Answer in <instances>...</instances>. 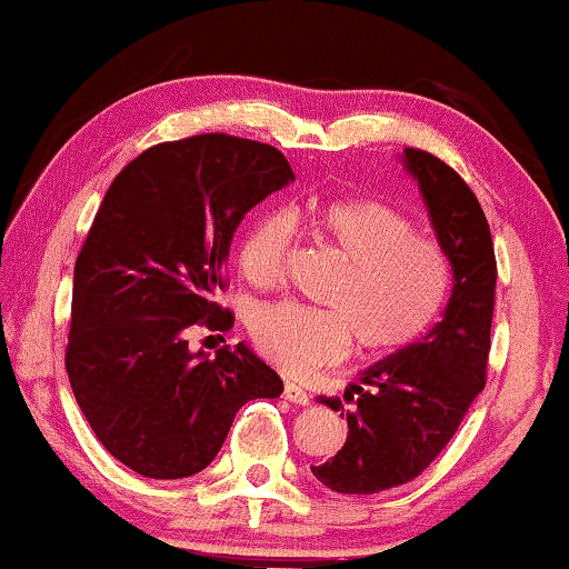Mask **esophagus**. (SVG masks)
Returning <instances> with one entry per match:
<instances>
[{"label": "esophagus", "mask_w": 569, "mask_h": 569, "mask_svg": "<svg viewBox=\"0 0 569 569\" xmlns=\"http://www.w3.org/2000/svg\"><path fill=\"white\" fill-rule=\"evenodd\" d=\"M283 398L293 405H303V408L311 402L309 392H306L299 382H291V380H288L283 387Z\"/></svg>", "instance_id": "esophagus-1"}]
</instances>
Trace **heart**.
I'll list each match as a JSON object with an SVG mask.
<instances>
[{"mask_svg":"<svg viewBox=\"0 0 569 569\" xmlns=\"http://www.w3.org/2000/svg\"><path fill=\"white\" fill-rule=\"evenodd\" d=\"M306 222L323 246L345 258V270L327 291L333 309L296 301L258 306L250 337L268 359L303 372L339 357L349 339L382 351L410 345L443 311L450 263L443 248L415 236L412 222L377 200L309 204ZM288 220L260 212L242 230L238 268L250 283L268 286L281 273Z\"/></svg>","mask_w":569,"mask_h":569,"instance_id":"obj_1","label":"heart"}]
</instances>
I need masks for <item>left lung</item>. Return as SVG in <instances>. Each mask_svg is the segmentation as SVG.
I'll use <instances>...</instances> for the list:
<instances>
[{"label":"left lung","mask_w":569,"mask_h":569,"mask_svg":"<svg viewBox=\"0 0 569 569\" xmlns=\"http://www.w3.org/2000/svg\"><path fill=\"white\" fill-rule=\"evenodd\" d=\"M400 161L418 182L453 288L436 327L347 385L345 398L357 405L345 412V446L327 463L311 466L339 493H380L420 476L453 438L486 382L496 291L489 222L476 194L443 161L420 149H405ZM317 400L341 410L339 398Z\"/></svg>","instance_id":"1"}]
</instances>
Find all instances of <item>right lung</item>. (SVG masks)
<instances>
[{
  "label": "right lung",
  "instance_id": "obj_1",
  "mask_svg": "<svg viewBox=\"0 0 569 569\" xmlns=\"http://www.w3.org/2000/svg\"><path fill=\"white\" fill-rule=\"evenodd\" d=\"M293 179L278 149L202 133L147 149L108 187L76 260L66 367L96 438L131 471L200 473L242 405L283 392L246 341L210 359L184 331L232 327L214 303L232 236Z\"/></svg>",
  "mask_w": 569,
  "mask_h": 569
}]
</instances>
